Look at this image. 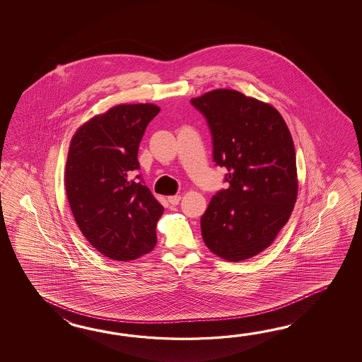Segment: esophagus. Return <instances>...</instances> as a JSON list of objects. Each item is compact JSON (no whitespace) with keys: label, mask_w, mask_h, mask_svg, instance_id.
Segmentation results:
<instances>
[{"label":"esophagus","mask_w":362,"mask_h":362,"mask_svg":"<svg viewBox=\"0 0 362 362\" xmlns=\"http://www.w3.org/2000/svg\"><path fill=\"white\" fill-rule=\"evenodd\" d=\"M180 200H181V197H180V195H172V197H168V202H170L172 206H177L178 203H180Z\"/></svg>","instance_id":"obj_1"}]
</instances>
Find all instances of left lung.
<instances>
[{
    "mask_svg": "<svg viewBox=\"0 0 362 362\" xmlns=\"http://www.w3.org/2000/svg\"><path fill=\"white\" fill-rule=\"evenodd\" d=\"M190 102L207 119L214 160L229 182L202 216V237L228 262L251 259L273 243L296 202L291 133L276 108L237 90L216 89Z\"/></svg>",
    "mask_w": 362,
    "mask_h": 362,
    "instance_id": "obj_1",
    "label": "left lung"
}]
</instances>
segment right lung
Listing matches in <instances>:
<instances>
[{
    "instance_id": "right-lung-1",
    "label": "right lung",
    "mask_w": 362,
    "mask_h": 362,
    "mask_svg": "<svg viewBox=\"0 0 362 362\" xmlns=\"http://www.w3.org/2000/svg\"><path fill=\"white\" fill-rule=\"evenodd\" d=\"M160 108L153 103L119 105L81 125L69 144L66 192L77 226L100 254L134 260L156 245L162 204L145 186L139 146Z\"/></svg>"
}]
</instances>
